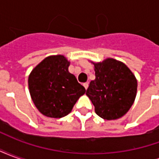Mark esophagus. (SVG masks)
<instances>
[{"label":"esophagus","mask_w":159,"mask_h":159,"mask_svg":"<svg viewBox=\"0 0 159 159\" xmlns=\"http://www.w3.org/2000/svg\"><path fill=\"white\" fill-rule=\"evenodd\" d=\"M83 87L85 88V89H88V87H89V83H84L83 84Z\"/></svg>","instance_id":"obj_1"}]
</instances>
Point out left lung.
<instances>
[{
    "label": "left lung",
    "instance_id": "obj_1",
    "mask_svg": "<svg viewBox=\"0 0 159 159\" xmlns=\"http://www.w3.org/2000/svg\"><path fill=\"white\" fill-rule=\"evenodd\" d=\"M91 63L94 66L95 79L90 82L87 96L99 117L105 120L118 119L134 102L136 77L124 63L112 58Z\"/></svg>",
    "mask_w": 159,
    "mask_h": 159
}]
</instances>
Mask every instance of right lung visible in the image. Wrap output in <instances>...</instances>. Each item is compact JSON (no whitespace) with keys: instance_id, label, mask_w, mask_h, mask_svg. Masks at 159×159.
Instances as JSON below:
<instances>
[{"instance_id":"obj_1","label":"right lung","mask_w":159,"mask_h":159,"mask_svg":"<svg viewBox=\"0 0 159 159\" xmlns=\"http://www.w3.org/2000/svg\"><path fill=\"white\" fill-rule=\"evenodd\" d=\"M70 61L64 55H51L31 70L28 85L33 103L48 117L60 118L71 111L86 89L69 72Z\"/></svg>"}]
</instances>
